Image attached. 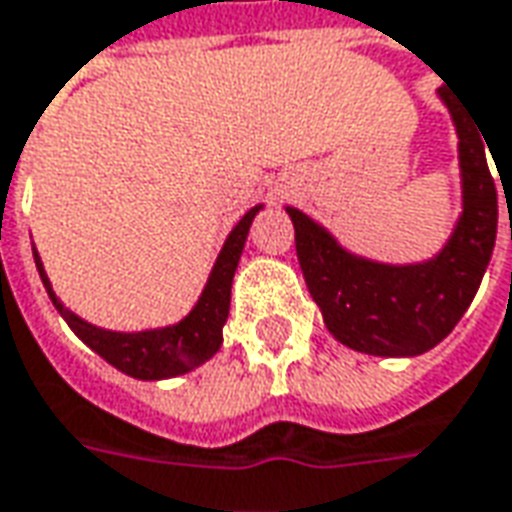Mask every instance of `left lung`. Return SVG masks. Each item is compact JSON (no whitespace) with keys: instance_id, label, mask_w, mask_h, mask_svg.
Segmentation results:
<instances>
[{"instance_id":"obj_1","label":"left lung","mask_w":512,"mask_h":512,"mask_svg":"<svg viewBox=\"0 0 512 512\" xmlns=\"http://www.w3.org/2000/svg\"><path fill=\"white\" fill-rule=\"evenodd\" d=\"M457 135L460 216L446 244L427 260L382 263L346 249L324 224L285 207L307 291L335 341L377 357H416L455 330L471 305L496 244L499 202L485 135L466 105L438 88ZM505 185V182H502Z\"/></svg>"}]
</instances>
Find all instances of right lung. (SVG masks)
<instances>
[{
  "mask_svg": "<svg viewBox=\"0 0 512 512\" xmlns=\"http://www.w3.org/2000/svg\"><path fill=\"white\" fill-rule=\"evenodd\" d=\"M263 210V205H255L241 221L232 227L227 235V241L221 246L216 263L210 268L205 288L199 293L196 305L188 310V316H182L174 324L166 327H149V330H105L96 327L91 321H85L77 316L74 310L60 302V296L52 288V282L46 277L44 260L38 255V249L32 244V257H35V268L41 274L46 293L52 299V305L57 307V313L66 318L74 335L80 338L85 346H91L96 355L105 357L113 368H119L121 374L135 377V380H171L194 371L202 363H207L210 357L216 355L224 341V324L230 316V293H232V277L235 268L244 252L246 235L255 216Z\"/></svg>",
  "mask_w": 512,
  "mask_h": 512,
  "instance_id": "obj_1",
  "label": "right lung"
}]
</instances>
